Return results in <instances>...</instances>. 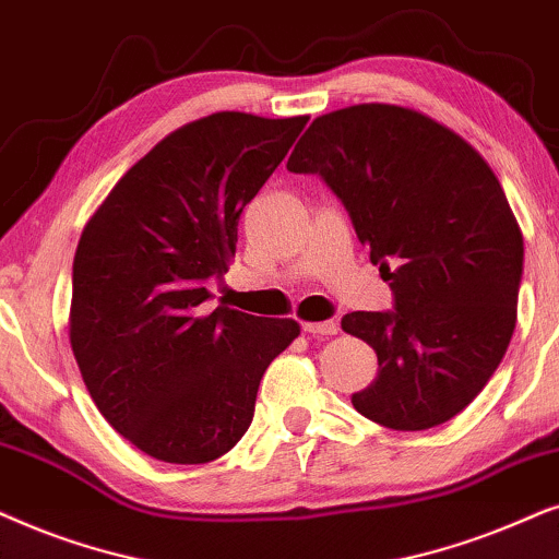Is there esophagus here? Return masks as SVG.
Returning a JSON list of instances; mask_svg holds the SVG:
<instances>
[{
	"label": "esophagus",
	"mask_w": 559,
	"mask_h": 559,
	"mask_svg": "<svg viewBox=\"0 0 559 559\" xmlns=\"http://www.w3.org/2000/svg\"><path fill=\"white\" fill-rule=\"evenodd\" d=\"M337 322H304V332L317 334V337H330V334H337Z\"/></svg>",
	"instance_id": "34e87169"
}]
</instances>
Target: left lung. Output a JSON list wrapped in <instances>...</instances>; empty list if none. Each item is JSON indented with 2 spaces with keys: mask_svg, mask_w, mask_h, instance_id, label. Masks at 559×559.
<instances>
[{
  "mask_svg": "<svg viewBox=\"0 0 559 559\" xmlns=\"http://www.w3.org/2000/svg\"><path fill=\"white\" fill-rule=\"evenodd\" d=\"M286 168L324 178L393 292V311L342 317L378 355L353 406L399 431L450 421L516 326L524 237L496 174L457 132L396 104L317 117Z\"/></svg>",
  "mask_w": 559,
  "mask_h": 559,
  "instance_id": "obj_1",
  "label": "left lung"
}]
</instances>
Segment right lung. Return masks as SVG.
Instances as JSON below:
<instances>
[{
  "label": "right lung",
  "instance_id": "1",
  "mask_svg": "<svg viewBox=\"0 0 559 559\" xmlns=\"http://www.w3.org/2000/svg\"><path fill=\"white\" fill-rule=\"evenodd\" d=\"M309 117L217 111L163 138L119 178L73 255L71 349L96 408L163 463L235 448L260 378L299 337L294 319L217 307L206 281L235 258L245 204Z\"/></svg>",
  "mask_w": 559,
  "mask_h": 559
}]
</instances>
